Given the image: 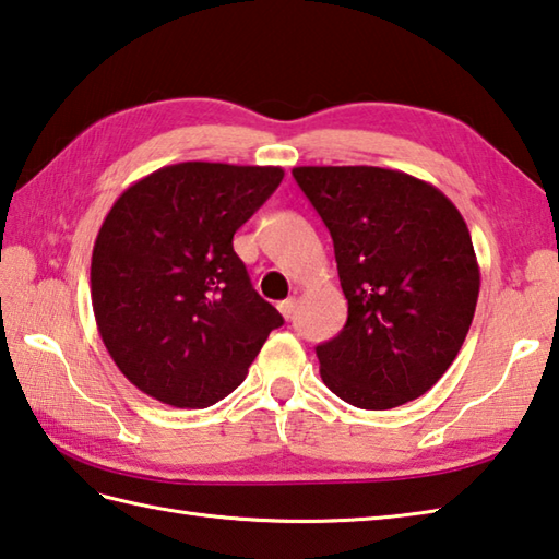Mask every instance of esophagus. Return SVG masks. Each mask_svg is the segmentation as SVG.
I'll return each mask as SVG.
<instances>
[{"mask_svg":"<svg viewBox=\"0 0 559 559\" xmlns=\"http://www.w3.org/2000/svg\"><path fill=\"white\" fill-rule=\"evenodd\" d=\"M294 306H296L294 299H284V301L277 304V309H280V313H282L284 318H287V321H292V318H294Z\"/></svg>","mask_w":559,"mask_h":559,"instance_id":"obj_1","label":"esophagus"}]
</instances>
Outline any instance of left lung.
<instances>
[{
  "label": "left lung",
  "instance_id": "left-lung-1",
  "mask_svg": "<svg viewBox=\"0 0 559 559\" xmlns=\"http://www.w3.org/2000/svg\"><path fill=\"white\" fill-rule=\"evenodd\" d=\"M333 236L347 323L316 347L321 379L361 409L415 401L453 364L475 316L480 267L455 204L379 166H299Z\"/></svg>",
  "mask_w": 559,
  "mask_h": 559
}]
</instances>
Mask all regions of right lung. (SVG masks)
I'll return each instance as SVG.
<instances>
[{"mask_svg":"<svg viewBox=\"0 0 559 559\" xmlns=\"http://www.w3.org/2000/svg\"><path fill=\"white\" fill-rule=\"evenodd\" d=\"M282 178L280 166L186 162L136 180L110 207L91 255V304L108 355L142 393L214 405L284 323L234 250Z\"/></svg>","mask_w":559,"mask_h":559,"instance_id":"add662e5","label":"right lung"}]
</instances>
